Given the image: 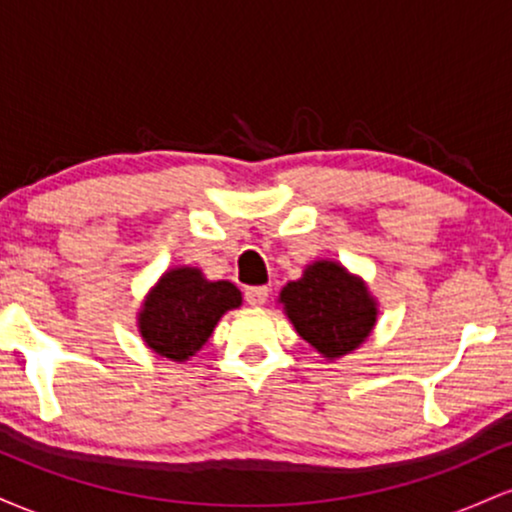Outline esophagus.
<instances>
[{
	"mask_svg": "<svg viewBox=\"0 0 512 512\" xmlns=\"http://www.w3.org/2000/svg\"><path fill=\"white\" fill-rule=\"evenodd\" d=\"M267 296H269L267 286H250V289H245V301H248V305H252V308H260V305H264Z\"/></svg>",
	"mask_w": 512,
	"mask_h": 512,
	"instance_id": "obj_1",
	"label": "esophagus"
}]
</instances>
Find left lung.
<instances>
[{
    "mask_svg": "<svg viewBox=\"0 0 512 512\" xmlns=\"http://www.w3.org/2000/svg\"><path fill=\"white\" fill-rule=\"evenodd\" d=\"M281 303L296 332L327 358L363 344L378 315L366 284L337 262H315L305 269L301 279L284 286Z\"/></svg>",
    "mask_w": 512,
    "mask_h": 512,
    "instance_id": "1",
    "label": "left lung"
}]
</instances>
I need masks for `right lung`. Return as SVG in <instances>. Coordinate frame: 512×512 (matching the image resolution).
Listing matches in <instances>:
<instances>
[{"label":"right lung","instance_id":"add662e5","mask_svg":"<svg viewBox=\"0 0 512 512\" xmlns=\"http://www.w3.org/2000/svg\"><path fill=\"white\" fill-rule=\"evenodd\" d=\"M240 291L231 281H207L199 269H170L146 298L139 330L156 354L185 361L214 332L226 310L238 308Z\"/></svg>","mask_w":512,"mask_h":512}]
</instances>
